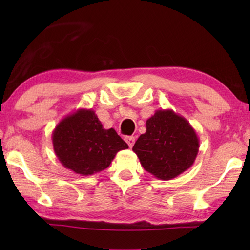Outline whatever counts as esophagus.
Returning a JSON list of instances; mask_svg holds the SVG:
<instances>
[{
	"label": "esophagus",
	"instance_id": "1",
	"mask_svg": "<svg viewBox=\"0 0 250 250\" xmlns=\"http://www.w3.org/2000/svg\"><path fill=\"white\" fill-rule=\"evenodd\" d=\"M125 140L126 144L129 145V147H130V148H131V147H133L134 143H135V137H134V136H125Z\"/></svg>",
	"mask_w": 250,
	"mask_h": 250
}]
</instances>
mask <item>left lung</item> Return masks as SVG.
<instances>
[{
	"instance_id": "left-lung-1",
	"label": "left lung",
	"mask_w": 250,
	"mask_h": 250,
	"mask_svg": "<svg viewBox=\"0 0 250 250\" xmlns=\"http://www.w3.org/2000/svg\"><path fill=\"white\" fill-rule=\"evenodd\" d=\"M200 141L185 117L172 109H158L146 121V132L132 148L148 173L169 180L192 167Z\"/></svg>"
}]
</instances>
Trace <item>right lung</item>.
Masks as SVG:
<instances>
[{
	"label": "right lung",
	"mask_w": 250,
	"mask_h": 250,
	"mask_svg": "<svg viewBox=\"0 0 250 250\" xmlns=\"http://www.w3.org/2000/svg\"><path fill=\"white\" fill-rule=\"evenodd\" d=\"M51 139L62 166L82 176L107 168L117 152L129 148L113 128H103L94 110L84 108L65 116Z\"/></svg>",
	"instance_id": "1"
}]
</instances>
